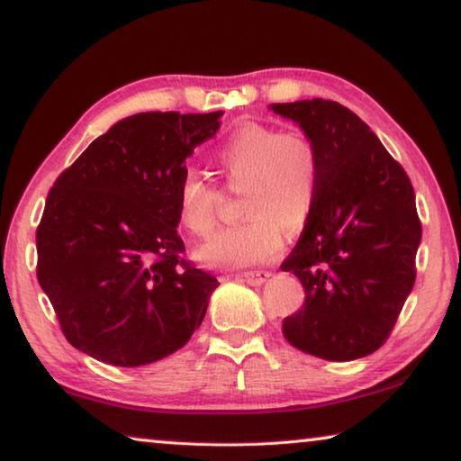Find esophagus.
I'll return each instance as SVG.
<instances>
[{
	"label": "esophagus",
	"instance_id": "1",
	"mask_svg": "<svg viewBox=\"0 0 461 461\" xmlns=\"http://www.w3.org/2000/svg\"><path fill=\"white\" fill-rule=\"evenodd\" d=\"M268 276H270L268 270H246V272H241V278H244L246 283L252 285V286H260L262 283H267Z\"/></svg>",
	"mask_w": 461,
	"mask_h": 461
}]
</instances>
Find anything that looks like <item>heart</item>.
Masks as SVG:
<instances>
[{"mask_svg": "<svg viewBox=\"0 0 461 461\" xmlns=\"http://www.w3.org/2000/svg\"><path fill=\"white\" fill-rule=\"evenodd\" d=\"M213 162L231 191H241L244 223L217 233L197 252L212 268L267 262L283 248V228L303 230L315 212L319 152L305 134L244 123L217 146ZM220 193L197 175L176 189L178 223L193 238H209L217 223Z\"/></svg>", "mask_w": 461, "mask_h": 461, "instance_id": "1", "label": "heart"}]
</instances>
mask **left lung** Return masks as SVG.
<instances>
[{"instance_id": "left-lung-1", "label": "left lung", "mask_w": 461, "mask_h": 461, "mask_svg": "<svg viewBox=\"0 0 461 461\" xmlns=\"http://www.w3.org/2000/svg\"><path fill=\"white\" fill-rule=\"evenodd\" d=\"M270 107L299 123L319 152L315 212L280 264L305 288L283 333L301 352L357 360L388 339L415 285V191L376 134L338 101Z\"/></svg>"}]
</instances>
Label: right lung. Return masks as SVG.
I'll return each mask as SVG.
<instances>
[{
    "label": "right lung",
    "instance_id": "obj_1",
    "mask_svg": "<svg viewBox=\"0 0 461 461\" xmlns=\"http://www.w3.org/2000/svg\"><path fill=\"white\" fill-rule=\"evenodd\" d=\"M221 112L136 113L62 170L36 230V276L67 341L136 368L181 349L220 283L185 260L176 189Z\"/></svg>",
    "mask_w": 461,
    "mask_h": 461
}]
</instances>
